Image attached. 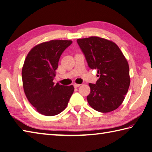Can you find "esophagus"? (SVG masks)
Returning a JSON list of instances; mask_svg holds the SVG:
<instances>
[{"label": "esophagus", "instance_id": "34e87169", "mask_svg": "<svg viewBox=\"0 0 152 152\" xmlns=\"http://www.w3.org/2000/svg\"><path fill=\"white\" fill-rule=\"evenodd\" d=\"M73 86H74V87H75V88H77V87H79V86H80V84H76V83H75V84L73 85Z\"/></svg>", "mask_w": 152, "mask_h": 152}]
</instances>
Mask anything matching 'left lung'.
Wrapping results in <instances>:
<instances>
[{
	"mask_svg": "<svg viewBox=\"0 0 152 152\" xmlns=\"http://www.w3.org/2000/svg\"><path fill=\"white\" fill-rule=\"evenodd\" d=\"M88 67L96 69L98 80L89 83L87 101L94 110L102 113L117 109L125 99L130 85L127 60L115 42L98 37L77 40Z\"/></svg>",
	"mask_w": 152,
	"mask_h": 152,
	"instance_id": "8db88e82",
	"label": "left lung"
}]
</instances>
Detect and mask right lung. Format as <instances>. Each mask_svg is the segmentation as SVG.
<instances>
[{
    "label": "right lung",
    "mask_w": 152,
    "mask_h": 152,
    "mask_svg": "<svg viewBox=\"0 0 152 152\" xmlns=\"http://www.w3.org/2000/svg\"><path fill=\"white\" fill-rule=\"evenodd\" d=\"M72 43L52 40L37 45L29 51L21 72L27 100L42 115L54 116L64 111L74 91L73 85L53 82L61 54Z\"/></svg>",
    "instance_id": "right-lung-1"
}]
</instances>
